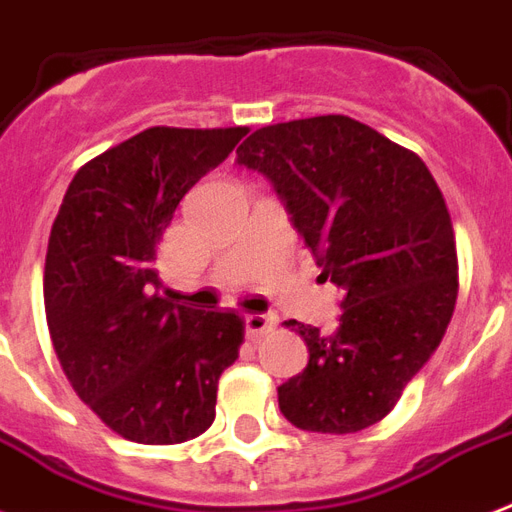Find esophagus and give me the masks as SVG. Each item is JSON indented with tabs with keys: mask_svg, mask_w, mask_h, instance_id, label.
<instances>
[{
	"mask_svg": "<svg viewBox=\"0 0 512 512\" xmlns=\"http://www.w3.org/2000/svg\"><path fill=\"white\" fill-rule=\"evenodd\" d=\"M244 321H247V337H249V340H257V337L268 335V332L276 327V319H273V316H265V313H249Z\"/></svg>",
	"mask_w": 512,
	"mask_h": 512,
	"instance_id": "obj_1",
	"label": "esophagus"
}]
</instances>
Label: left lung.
<instances>
[{
	"mask_svg": "<svg viewBox=\"0 0 512 512\" xmlns=\"http://www.w3.org/2000/svg\"><path fill=\"white\" fill-rule=\"evenodd\" d=\"M287 201L321 276L342 287L332 335L300 321L308 366L279 388L311 433H358L398 404L452 321L460 265L452 215L420 156L342 114L268 124L239 148Z\"/></svg>",
	"mask_w": 512,
	"mask_h": 512,
	"instance_id": "left-lung-1",
	"label": "left lung"
}]
</instances>
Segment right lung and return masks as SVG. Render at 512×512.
Returning a JSON list of instances; mask_svg holds the SVG:
<instances>
[{"mask_svg":"<svg viewBox=\"0 0 512 512\" xmlns=\"http://www.w3.org/2000/svg\"><path fill=\"white\" fill-rule=\"evenodd\" d=\"M247 127H148L79 167L52 223L44 313L71 388L127 441L183 444L215 420L244 319L159 295L156 244Z\"/></svg>","mask_w":512,"mask_h":512,"instance_id":"obj_1","label":"right lung"}]
</instances>
